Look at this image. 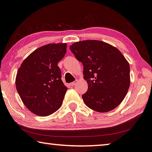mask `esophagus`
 Returning <instances> with one entry per match:
<instances>
[{"label":"esophagus","mask_w":152,"mask_h":152,"mask_svg":"<svg viewBox=\"0 0 152 152\" xmlns=\"http://www.w3.org/2000/svg\"><path fill=\"white\" fill-rule=\"evenodd\" d=\"M77 82H78V81H77V80L74 81V82H72V83H70V85H71V86H74V85H76V84L77 83Z\"/></svg>","instance_id":"1"}]
</instances>
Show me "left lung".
<instances>
[{"mask_svg": "<svg viewBox=\"0 0 152 152\" xmlns=\"http://www.w3.org/2000/svg\"><path fill=\"white\" fill-rule=\"evenodd\" d=\"M83 63L88 90L82 96L91 109L110 111L125 98L130 83V65L118 49L98 40H85L69 46Z\"/></svg>", "mask_w": 152, "mask_h": 152, "instance_id": "1", "label": "left lung"}]
</instances>
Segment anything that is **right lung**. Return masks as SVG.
<instances>
[{
	"instance_id": "add662e5",
	"label": "right lung",
	"mask_w": 152,
	"mask_h": 152,
	"mask_svg": "<svg viewBox=\"0 0 152 152\" xmlns=\"http://www.w3.org/2000/svg\"><path fill=\"white\" fill-rule=\"evenodd\" d=\"M66 44H50L33 51L18 69L15 86L26 108L48 116L62 105L67 88L61 80L58 63L66 53Z\"/></svg>"
}]
</instances>
